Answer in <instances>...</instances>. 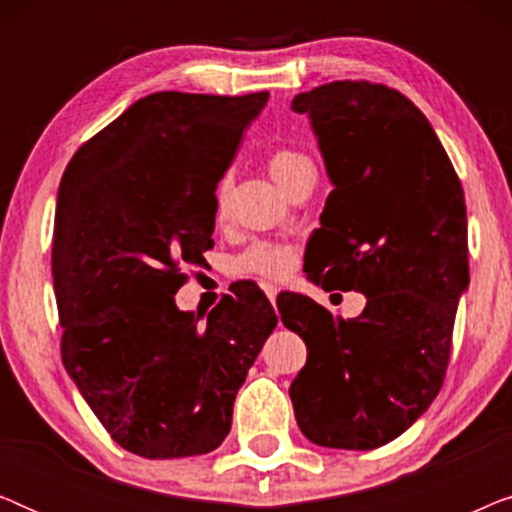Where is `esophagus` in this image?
<instances>
[{
    "label": "esophagus",
    "instance_id": "obj_1",
    "mask_svg": "<svg viewBox=\"0 0 512 512\" xmlns=\"http://www.w3.org/2000/svg\"><path fill=\"white\" fill-rule=\"evenodd\" d=\"M261 289L265 291V296L270 298V303H275V298H277V293H279L277 286H275V284H270V282H263V284H261Z\"/></svg>",
    "mask_w": 512,
    "mask_h": 512
}]
</instances>
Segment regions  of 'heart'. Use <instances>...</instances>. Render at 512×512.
Returning a JSON list of instances; mask_svg holds the SVG:
<instances>
[{
    "label": "heart",
    "instance_id": "1",
    "mask_svg": "<svg viewBox=\"0 0 512 512\" xmlns=\"http://www.w3.org/2000/svg\"><path fill=\"white\" fill-rule=\"evenodd\" d=\"M312 167V160L296 149H275L268 156V170L272 179L277 181L284 191H289L293 179L300 172ZM230 207V177H223L214 193V214L216 221H223L228 216ZM233 270L237 275H258L265 279H282L289 275L296 265V249L282 242H251L247 249L233 256Z\"/></svg>",
    "mask_w": 512,
    "mask_h": 512
}]
</instances>
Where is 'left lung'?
Segmentation results:
<instances>
[{"label": "left lung", "instance_id": "8db88e82", "mask_svg": "<svg viewBox=\"0 0 512 512\" xmlns=\"http://www.w3.org/2000/svg\"><path fill=\"white\" fill-rule=\"evenodd\" d=\"M319 139L333 191L307 242V277L361 291L356 319L298 293L277 298L307 345L289 396L300 431L338 450L401 436L443 387L468 286L464 188L426 116L398 90L333 81L293 97Z\"/></svg>", "mask_w": 512, "mask_h": 512}]
</instances>
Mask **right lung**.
<instances>
[{
    "label": "right lung",
    "mask_w": 512,
    "mask_h": 512,
    "mask_svg": "<svg viewBox=\"0 0 512 512\" xmlns=\"http://www.w3.org/2000/svg\"><path fill=\"white\" fill-rule=\"evenodd\" d=\"M270 93L146 95L62 174L53 289L67 373L123 450L195 457L228 436L233 403L277 314L261 289L200 324L174 305L214 247V191Z\"/></svg>",
    "instance_id": "add662e5"
}]
</instances>
